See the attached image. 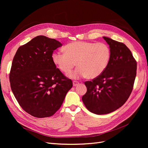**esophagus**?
<instances>
[{
  "label": "esophagus",
  "mask_w": 148,
  "mask_h": 148,
  "mask_svg": "<svg viewBox=\"0 0 148 148\" xmlns=\"http://www.w3.org/2000/svg\"><path fill=\"white\" fill-rule=\"evenodd\" d=\"M73 86H77L79 84V83L77 81H73Z\"/></svg>",
  "instance_id": "obj_1"
}]
</instances>
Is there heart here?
Returning <instances> with one entry per match:
<instances>
[{
	"label": "heart",
	"instance_id": "b5f03b06",
	"mask_svg": "<svg viewBox=\"0 0 148 148\" xmlns=\"http://www.w3.org/2000/svg\"><path fill=\"white\" fill-rule=\"evenodd\" d=\"M64 50L65 52L54 51L52 61L65 74L71 72L77 63L79 67L68 75L74 79L86 76L97 78L104 73L111 57L110 47L102 42L75 41L66 45Z\"/></svg>",
	"mask_w": 148,
	"mask_h": 148
}]
</instances>
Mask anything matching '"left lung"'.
Wrapping results in <instances>:
<instances>
[{
	"label": "left lung",
	"instance_id": "left-lung-1",
	"mask_svg": "<svg viewBox=\"0 0 148 148\" xmlns=\"http://www.w3.org/2000/svg\"><path fill=\"white\" fill-rule=\"evenodd\" d=\"M103 38L111 51L109 64L101 75L84 82L87 92L82 97L87 109L97 114L110 113L125 104L133 90L137 71V62L125 44Z\"/></svg>",
	"mask_w": 148,
	"mask_h": 148
}]
</instances>
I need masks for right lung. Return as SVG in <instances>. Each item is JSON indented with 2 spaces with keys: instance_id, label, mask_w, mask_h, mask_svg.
I'll list each match as a JSON object with an SVG mask.
<instances>
[{
  "instance_id": "1",
  "label": "right lung",
  "mask_w": 148,
  "mask_h": 148,
  "mask_svg": "<svg viewBox=\"0 0 148 148\" xmlns=\"http://www.w3.org/2000/svg\"><path fill=\"white\" fill-rule=\"evenodd\" d=\"M62 44L54 39L37 36L20 46L14 57L10 81L20 106L34 117H50L63 103L73 87L51 59L54 50Z\"/></svg>"
}]
</instances>
